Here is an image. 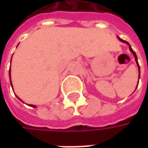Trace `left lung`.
Masks as SVG:
<instances>
[{
	"instance_id": "obj_1",
	"label": "left lung",
	"mask_w": 148,
	"mask_h": 148,
	"mask_svg": "<svg viewBox=\"0 0 148 148\" xmlns=\"http://www.w3.org/2000/svg\"><path fill=\"white\" fill-rule=\"evenodd\" d=\"M119 39L121 41V42H123V43H127V44H128V46H129V49H130V51L133 53V54H134V58H135V61H136V62H137V64H138V78L140 77V66H139V64H138V58H137V55H136V53L134 52V50L132 49V48H131V46H130V44L127 42V41H125V40H123L122 38H119Z\"/></svg>"
}]
</instances>
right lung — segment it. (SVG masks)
Instances as JSON below:
<instances>
[{"mask_svg": "<svg viewBox=\"0 0 148 148\" xmlns=\"http://www.w3.org/2000/svg\"><path fill=\"white\" fill-rule=\"evenodd\" d=\"M11 59H12V58H11ZM10 84H11V86H12V83H11V80H10ZM17 97H18V96H17ZM18 98H19V97H18ZM19 99H20V98H19ZM20 100H21V99H20ZM30 106H31V107H34V108H35V107H36L35 105H30Z\"/></svg>", "mask_w": 148, "mask_h": 148, "instance_id": "1", "label": "right lung"}]
</instances>
